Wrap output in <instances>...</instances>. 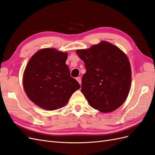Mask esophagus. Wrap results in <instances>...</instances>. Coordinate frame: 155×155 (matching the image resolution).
Listing matches in <instances>:
<instances>
[{"label":"esophagus","mask_w":155,"mask_h":155,"mask_svg":"<svg viewBox=\"0 0 155 155\" xmlns=\"http://www.w3.org/2000/svg\"><path fill=\"white\" fill-rule=\"evenodd\" d=\"M76 79H77V81H78V83L81 85V78L80 77H78L76 78Z\"/></svg>","instance_id":"obj_1"}]
</instances>
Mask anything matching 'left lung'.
Wrapping results in <instances>:
<instances>
[{
	"label": "left lung",
	"mask_w": 155,
	"mask_h": 155,
	"mask_svg": "<svg viewBox=\"0 0 155 155\" xmlns=\"http://www.w3.org/2000/svg\"><path fill=\"white\" fill-rule=\"evenodd\" d=\"M76 54L85 63L81 92L94 109L110 112L118 109L127 97L131 83V68L127 55L107 41Z\"/></svg>",
	"instance_id": "obj_1"
}]
</instances>
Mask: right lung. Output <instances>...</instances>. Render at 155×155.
<instances>
[{
    "instance_id": "add662e5",
    "label": "right lung",
    "mask_w": 155,
    "mask_h": 155,
    "mask_svg": "<svg viewBox=\"0 0 155 155\" xmlns=\"http://www.w3.org/2000/svg\"><path fill=\"white\" fill-rule=\"evenodd\" d=\"M67 54L54 48L39 50L28 63L23 86L30 100L48 110L66 105L72 94L80 88L70 76L66 64Z\"/></svg>"
}]
</instances>
